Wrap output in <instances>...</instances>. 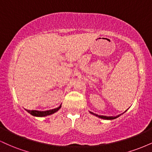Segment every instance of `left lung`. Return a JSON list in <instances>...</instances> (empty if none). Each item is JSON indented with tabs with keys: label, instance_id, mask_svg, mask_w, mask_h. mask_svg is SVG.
<instances>
[{
	"label": "left lung",
	"instance_id": "left-lung-1",
	"mask_svg": "<svg viewBox=\"0 0 152 152\" xmlns=\"http://www.w3.org/2000/svg\"><path fill=\"white\" fill-rule=\"evenodd\" d=\"M126 111H127V110H126V111H125L124 112H126ZM89 112H90V114H93V115H94V116H97V117L101 118H103V119H106V120H112V119H115V118H118V116H121V114H119V115H118V116H101V115H98V114H94V113L91 112V111H89Z\"/></svg>",
	"mask_w": 152,
	"mask_h": 152
}]
</instances>
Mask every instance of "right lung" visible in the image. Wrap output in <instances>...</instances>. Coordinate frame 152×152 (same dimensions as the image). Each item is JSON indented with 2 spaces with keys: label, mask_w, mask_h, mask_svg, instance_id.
<instances>
[{
  "label": "right lung",
  "mask_w": 152,
  "mask_h": 152,
  "mask_svg": "<svg viewBox=\"0 0 152 152\" xmlns=\"http://www.w3.org/2000/svg\"><path fill=\"white\" fill-rule=\"evenodd\" d=\"M61 107V104L58 106V107L56 108V109L51 110H47V111H36V110H26L29 114H31L32 116H38V117H43V116H49L50 114H53L58 111Z\"/></svg>",
  "instance_id": "1"
}]
</instances>
